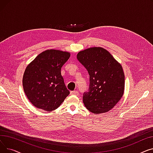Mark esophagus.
<instances>
[{
  "label": "esophagus",
  "instance_id": "1",
  "mask_svg": "<svg viewBox=\"0 0 153 153\" xmlns=\"http://www.w3.org/2000/svg\"><path fill=\"white\" fill-rule=\"evenodd\" d=\"M71 95H77L79 94L78 91H71Z\"/></svg>",
  "mask_w": 153,
  "mask_h": 153
}]
</instances>
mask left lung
I'll list each match as a JSON object with an SVG mask.
<instances>
[{
	"label": "left lung",
	"instance_id": "left-lung-1",
	"mask_svg": "<svg viewBox=\"0 0 153 153\" xmlns=\"http://www.w3.org/2000/svg\"><path fill=\"white\" fill-rule=\"evenodd\" d=\"M77 58L89 74V90L82 97L85 107L95 114L110 110L124 92L125 75L121 64L101 47L80 51Z\"/></svg>",
	"mask_w": 153,
	"mask_h": 153
}]
</instances>
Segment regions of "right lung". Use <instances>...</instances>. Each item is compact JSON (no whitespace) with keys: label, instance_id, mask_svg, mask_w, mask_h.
<instances>
[{"label":"right lung","instance_id":"obj_1","mask_svg":"<svg viewBox=\"0 0 153 153\" xmlns=\"http://www.w3.org/2000/svg\"><path fill=\"white\" fill-rule=\"evenodd\" d=\"M70 53L49 50L38 54L27 67L23 77V87L33 105L46 111L59 107L70 94L61 74Z\"/></svg>","mask_w":153,"mask_h":153}]
</instances>
